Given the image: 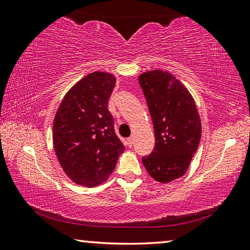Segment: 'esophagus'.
Segmentation results:
<instances>
[{"instance_id":"obj_1","label":"esophagus","mask_w":250,"mask_h":250,"mask_svg":"<svg viewBox=\"0 0 250 250\" xmlns=\"http://www.w3.org/2000/svg\"><path fill=\"white\" fill-rule=\"evenodd\" d=\"M126 146H128L129 147H132V146H133V138L132 137L126 139Z\"/></svg>"}]
</instances>
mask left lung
Wrapping results in <instances>:
<instances>
[{
    "label": "left lung",
    "mask_w": 250,
    "mask_h": 250,
    "mask_svg": "<svg viewBox=\"0 0 250 250\" xmlns=\"http://www.w3.org/2000/svg\"><path fill=\"white\" fill-rule=\"evenodd\" d=\"M153 122L155 146L142 163L151 177L168 183L183 176L200 145L202 125L185 86L164 70L139 76Z\"/></svg>",
    "instance_id": "8db88e82"
}]
</instances>
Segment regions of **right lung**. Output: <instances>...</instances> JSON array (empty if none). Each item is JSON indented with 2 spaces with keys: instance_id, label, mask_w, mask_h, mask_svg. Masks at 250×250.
<instances>
[{
  "instance_id": "add662e5",
  "label": "right lung",
  "mask_w": 250,
  "mask_h": 250,
  "mask_svg": "<svg viewBox=\"0 0 250 250\" xmlns=\"http://www.w3.org/2000/svg\"><path fill=\"white\" fill-rule=\"evenodd\" d=\"M115 84V76L104 71L87 75L67 92L55 115L54 150L62 170L78 185L103 183L125 151L108 110Z\"/></svg>"
}]
</instances>
